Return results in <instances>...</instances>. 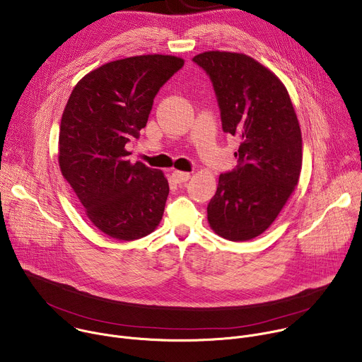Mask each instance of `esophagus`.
<instances>
[{
    "label": "esophagus",
    "mask_w": 362,
    "mask_h": 362,
    "mask_svg": "<svg viewBox=\"0 0 362 362\" xmlns=\"http://www.w3.org/2000/svg\"><path fill=\"white\" fill-rule=\"evenodd\" d=\"M172 177L175 179V182L177 183H183V182H187L190 179V173L187 172H179V170H175L172 173Z\"/></svg>",
    "instance_id": "34e87169"
}]
</instances>
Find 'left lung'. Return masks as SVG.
Returning a JSON list of instances; mask_svg holds the SVG:
<instances>
[{"instance_id": "8db88e82", "label": "left lung", "mask_w": 362, "mask_h": 362, "mask_svg": "<svg viewBox=\"0 0 362 362\" xmlns=\"http://www.w3.org/2000/svg\"><path fill=\"white\" fill-rule=\"evenodd\" d=\"M193 62L214 83L223 132L240 140L239 165L219 176L208 222L228 240H250L274 223L298 185L299 122L284 83L252 57L204 51Z\"/></svg>"}]
</instances>
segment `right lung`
<instances>
[{
	"label": "right lung",
	"instance_id": "obj_1",
	"mask_svg": "<svg viewBox=\"0 0 362 362\" xmlns=\"http://www.w3.org/2000/svg\"><path fill=\"white\" fill-rule=\"evenodd\" d=\"M146 54L103 64L73 88L63 112L59 165L88 221L119 240L140 239L162 221L169 183L162 170L127 160L126 143L146 127L153 98L183 67Z\"/></svg>",
	"mask_w": 362,
	"mask_h": 362
}]
</instances>
